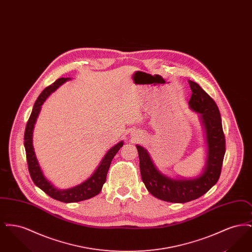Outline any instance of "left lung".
<instances>
[{"label":"left lung","instance_id":"8db88e82","mask_svg":"<svg viewBox=\"0 0 252 252\" xmlns=\"http://www.w3.org/2000/svg\"><path fill=\"white\" fill-rule=\"evenodd\" d=\"M188 82L192 93L189 108L199 113L205 135L206 158L200 174L192 178L169 177L156 167L144 147L136 145L141 176L147 191L157 198L172 203L189 202L208 192L220 177L226 152L222 121L216 102L197 83Z\"/></svg>","mask_w":252,"mask_h":252}]
</instances>
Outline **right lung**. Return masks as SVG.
<instances>
[{
	"instance_id": "right-lung-1",
	"label": "right lung",
	"mask_w": 252,
	"mask_h": 252,
	"mask_svg": "<svg viewBox=\"0 0 252 252\" xmlns=\"http://www.w3.org/2000/svg\"><path fill=\"white\" fill-rule=\"evenodd\" d=\"M71 79L72 78L70 77H67V78L61 77L59 78L56 82H54L53 85L44 89V91L36 99L24 132V147L26 152L28 170H29L31 179L34 181L36 186L45 193H47L49 196L65 203L83 201L95 196L101 192L102 187L106 182L107 174H108L111 160L116 155V153L119 151L121 147L124 145V142L121 141L118 144L112 146L110 149H108V152L102 158V160L100 161L99 165L96 168L95 171L93 173V175L89 179L81 182L80 184L75 185L71 188L60 189L56 187L44 176L43 171L41 170V167L37 161L34 146H33V131H34L36 118L40 112L41 106L43 105V103L45 102V100L48 98L49 96L51 95L54 92H56L61 85L64 84L65 82Z\"/></svg>"
}]
</instances>
